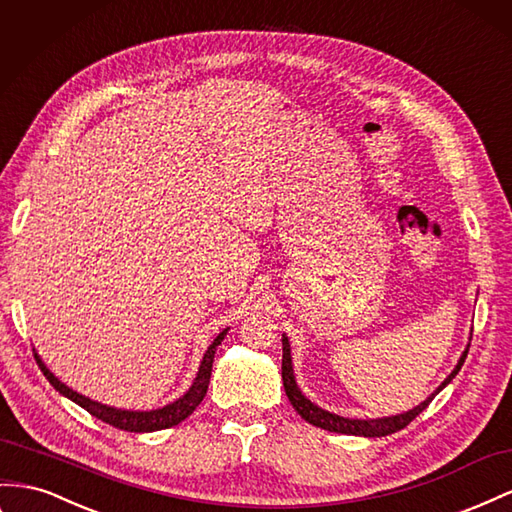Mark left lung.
<instances>
[{
	"mask_svg": "<svg viewBox=\"0 0 512 512\" xmlns=\"http://www.w3.org/2000/svg\"><path fill=\"white\" fill-rule=\"evenodd\" d=\"M467 351L461 355L457 368H454L448 379L439 385V390H444L446 385L457 377V372L461 370L465 357H467ZM282 381H284V390H286V396L290 400V405L295 407V411L299 413V416L319 426V428H325V431H331V433H342V435H362V437H385V435H392L396 431H400V428H405L411 420H416L420 413L428 407V403L435 398V394L428 396L424 403H420L418 407H413L411 411L407 413H398V416H392V418H379V420H349V418H340L336 416V413H329L321 407H316L314 403H310V400L301 394V390L297 388L295 383V375H293V359H290V344H288V338L284 336L282 338Z\"/></svg>",
	"mask_w": 512,
	"mask_h": 512,
	"instance_id": "8db88e82",
	"label": "left lung"
}]
</instances>
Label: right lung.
Returning a JSON list of instances; mask_svg holds the SVG:
<instances>
[{"instance_id":"1","label":"right lung","mask_w":512,"mask_h":512,"mask_svg":"<svg viewBox=\"0 0 512 512\" xmlns=\"http://www.w3.org/2000/svg\"><path fill=\"white\" fill-rule=\"evenodd\" d=\"M226 331L228 329H224L222 334H219L213 340L209 351L204 353V359H202L200 370H198V377H196V381H193L189 392L183 398H178L176 403L165 405V407L155 409V411H124V409H114V407H107V405H101V403H94V400L73 392L71 388H66V385L62 381H58V377H53V372H49L47 366L40 362L38 355H34V357H36L38 368L43 370V375L47 377V381L53 385V388L58 390L60 394H64L66 398H71L73 403H77L79 407H84L88 413H92L94 418H99V420H103L107 424H112V426L120 428V431L153 433V431H161V428H170V426L181 424L202 403V398L206 396V390H209L211 370H213V357H215V351H217L219 344H222Z\"/></svg>"}]
</instances>
